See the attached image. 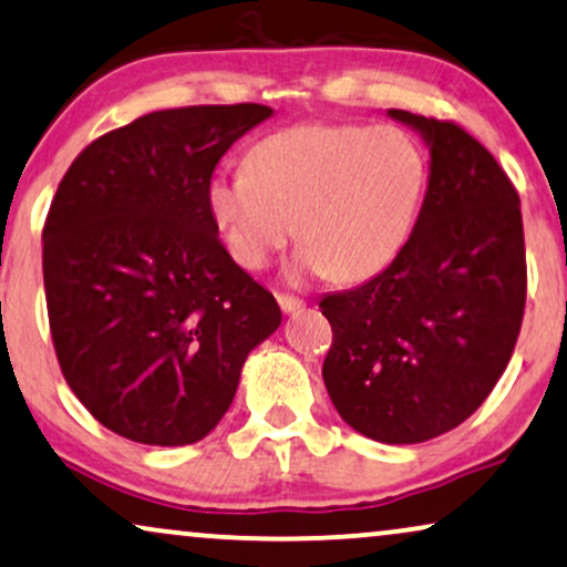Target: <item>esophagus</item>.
<instances>
[{
    "label": "esophagus",
    "instance_id": "esophagus-1",
    "mask_svg": "<svg viewBox=\"0 0 567 567\" xmlns=\"http://www.w3.org/2000/svg\"><path fill=\"white\" fill-rule=\"evenodd\" d=\"M276 301H278V307H281L284 315H293L305 307V301H301L299 297H291V293H276Z\"/></svg>",
    "mask_w": 567,
    "mask_h": 567
}]
</instances>
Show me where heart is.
<instances>
[{"mask_svg": "<svg viewBox=\"0 0 567 567\" xmlns=\"http://www.w3.org/2000/svg\"><path fill=\"white\" fill-rule=\"evenodd\" d=\"M429 188V154L410 131L379 123H301L247 152V169L216 173L208 214L231 258L258 270L289 243L293 281H363L398 258Z\"/></svg>", "mask_w": 567, "mask_h": 567, "instance_id": "b5f03b06", "label": "heart"}]
</instances>
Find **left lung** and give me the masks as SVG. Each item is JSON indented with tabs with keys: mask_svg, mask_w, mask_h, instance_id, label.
<instances>
[{
	"mask_svg": "<svg viewBox=\"0 0 567 567\" xmlns=\"http://www.w3.org/2000/svg\"><path fill=\"white\" fill-rule=\"evenodd\" d=\"M386 115L429 146V188L398 258L320 301L332 324L322 379L353 431L421 444L467 421L508 367L526 301L524 224L516 188L477 138Z\"/></svg>",
	"mask_w": 567,
	"mask_h": 567,
	"instance_id": "left-lung-1",
	"label": "left lung"
}]
</instances>
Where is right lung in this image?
<instances>
[{"label":"right lung","mask_w":567,"mask_h":567,"mask_svg":"<svg viewBox=\"0 0 567 567\" xmlns=\"http://www.w3.org/2000/svg\"><path fill=\"white\" fill-rule=\"evenodd\" d=\"M274 107L142 115L66 169L43 227V284L66 384L105 429L150 446L208 436L255 346L281 324L274 293L219 243L206 185Z\"/></svg>","instance_id":"obj_1"}]
</instances>
